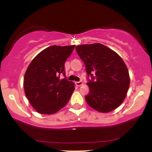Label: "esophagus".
<instances>
[{"label":"esophagus","instance_id":"34e87169","mask_svg":"<svg viewBox=\"0 0 152 152\" xmlns=\"http://www.w3.org/2000/svg\"><path fill=\"white\" fill-rule=\"evenodd\" d=\"M82 84H83V82H82V81H79V82H76V85L78 86V87H79V86L82 85Z\"/></svg>","mask_w":152,"mask_h":152}]
</instances>
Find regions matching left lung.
<instances>
[{
	"label": "left lung",
	"instance_id": "obj_1",
	"mask_svg": "<svg viewBox=\"0 0 152 152\" xmlns=\"http://www.w3.org/2000/svg\"><path fill=\"white\" fill-rule=\"evenodd\" d=\"M76 50L87 73V103L100 113L114 110L124 102L129 87V75L123 59L100 43L77 45Z\"/></svg>",
	"mask_w": 152,
	"mask_h": 152
}]
</instances>
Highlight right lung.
<instances>
[{
  "label": "right lung",
  "mask_w": 152,
  "mask_h": 152,
  "mask_svg": "<svg viewBox=\"0 0 152 152\" xmlns=\"http://www.w3.org/2000/svg\"><path fill=\"white\" fill-rule=\"evenodd\" d=\"M75 45H52L38 53L28 65L23 87L32 107L40 114L56 113L69 102L75 90L65 77V62ZM63 74L65 78L59 79Z\"/></svg>",
  "instance_id": "right-lung-1"
}]
</instances>
